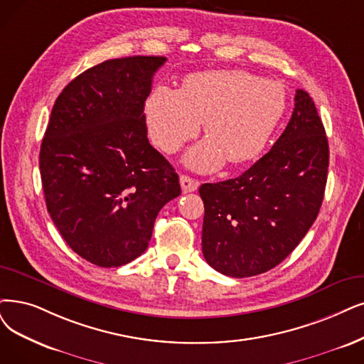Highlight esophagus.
<instances>
[{"instance_id": "obj_1", "label": "esophagus", "mask_w": 364, "mask_h": 364, "mask_svg": "<svg viewBox=\"0 0 364 364\" xmlns=\"http://www.w3.org/2000/svg\"><path fill=\"white\" fill-rule=\"evenodd\" d=\"M181 186H182V193H193V191H197V188H198V181H196V179H193V178H190V176H186V174H182L181 176Z\"/></svg>"}]
</instances>
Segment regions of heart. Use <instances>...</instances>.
Wrapping results in <instances>:
<instances>
[{"label": "heart", "mask_w": 364, "mask_h": 364, "mask_svg": "<svg viewBox=\"0 0 364 364\" xmlns=\"http://www.w3.org/2000/svg\"><path fill=\"white\" fill-rule=\"evenodd\" d=\"M287 105L279 82L246 71L218 70L190 75L183 88L159 85L149 94L144 114L152 141L176 152L196 137L205 119L208 139L188 151L185 163L212 171L225 158L240 164L264 149Z\"/></svg>", "instance_id": "obj_1"}]
</instances>
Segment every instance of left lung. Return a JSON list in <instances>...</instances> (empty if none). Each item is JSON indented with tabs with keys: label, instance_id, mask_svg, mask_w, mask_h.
I'll use <instances>...</instances> for the list:
<instances>
[{
	"label": "left lung",
	"instance_id": "1",
	"mask_svg": "<svg viewBox=\"0 0 364 364\" xmlns=\"http://www.w3.org/2000/svg\"><path fill=\"white\" fill-rule=\"evenodd\" d=\"M327 168L324 125L309 94L297 90L291 119L266 155L236 179L200 186L208 264L231 278L278 266L316 220Z\"/></svg>",
	"mask_w": 364,
	"mask_h": 364
}]
</instances>
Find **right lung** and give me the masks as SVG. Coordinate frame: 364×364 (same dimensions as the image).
<instances>
[{
  "label": "right lung",
  "instance_id": "add662e5",
  "mask_svg": "<svg viewBox=\"0 0 364 364\" xmlns=\"http://www.w3.org/2000/svg\"><path fill=\"white\" fill-rule=\"evenodd\" d=\"M164 56H128L83 71L58 95L40 148L48 212L70 248L100 267L146 251L179 176L148 140L144 101Z\"/></svg>",
  "mask_w": 364,
  "mask_h": 364
}]
</instances>
